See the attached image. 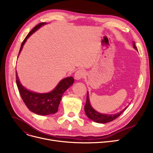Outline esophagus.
Masks as SVG:
<instances>
[{"instance_id": "1", "label": "esophagus", "mask_w": 153, "mask_h": 153, "mask_svg": "<svg viewBox=\"0 0 153 153\" xmlns=\"http://www.w3.org/2000/svg\"><path fill=\"white\" fill-rule=\"evenodd\" d=\"M84 76H85V71L82 69H79V70L77 71L74 74L75 79H76V80L81 79Z\"/></svg>"}]
</instances>
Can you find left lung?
Returning <instances> with one entry per match:
<instances>
[{
	"label": "left lung",
	"mask_w": 153,
	"mask_h": 153,
	"mask_svg": "<svg viewBox=\"0 0 153 153\" xmlns=\"http://www.w3.org/2000/svg\"><path fill=\"white\" fill-rule=\"evenodd\" d=\"M133 48L135 50L138 51V48L136 46L134 42H133ZM128 106L124 108L123 110L121 111L118 112L117 114H111V115H108V114H100L97 112V111H95L92 107L91 105V103L89 101V93L87 92V100H86V103L85 105L84 106V110H85V113L87 117L89 118L91 120H92L93 121L97 123H108L110 122L113 121V120H115L117 118H118L120 115H121L123 112L126 109Z\"/></svg>",
	"instance_id": "1"
}]
</instances>
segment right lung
<instances>
[{
    "mask_svg": "<svg viewBox=\"0 0 153 153\" xmlns=\"http://www.w3.org/2000/svg\"><path fill=\"white\" fill-rule=\"evenodd\" d=\"M45 23H46L43 22L38 24L29 32L21 45L19 55L28 37ZM74 81V79L72 77H66L61 80L51 92L49 93L39 94L30 91L25 87H24L20 84L17 73L16 72V82H17L18 89L23 101L30 111L36 114L41 115L54 114L58 111L63 94L70 86L73 84Z\"/></svg>",
    "mask_w": 153,
    "mask_h": 153,
    "instance_id": "1",
    "label": "right lung"
}]
</instances>
